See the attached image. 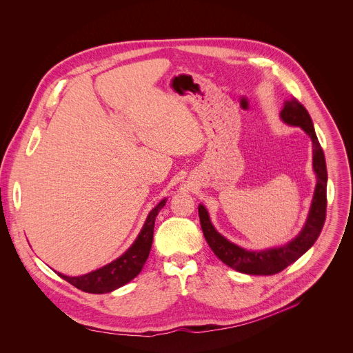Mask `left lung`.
<instances>
[{
    "label": "left lung",
    "mask_w": 353,
    "mask_h": 353,
    "mask_svg": "<svg viewBox=\"0 0 353 353\" xmlns=\"http://www.w3.org/2000/svg\"><path fill=\"white\" fill-rule=\"evenodd\" d=\"M279 117L288 125L300 127L310 137L313 143V170L317 177V184L306 223L299 234L283 245L264 250H247L222 236L212 225L207 208L203 204L198 205L201 228H203L205 240L215 256L228 267L248 275H274L283 271L288 265L303 256L316 243L325 221L327 166L312 117L305 106L296 99L286 100Z\"/></svg>",
    "instance_id": "1"
}]
</instances>
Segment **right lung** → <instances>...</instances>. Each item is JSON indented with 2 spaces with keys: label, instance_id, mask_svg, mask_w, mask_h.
<instances>
[{
  "label": "right lung",
  "instance_id": "right-lung-1",
  "mask_svg": "<svg viewBox=\"0 0 353 353\" xmlns=\"http://www.w3.org/2000/svg\"><path fill=\"white\" fill-rule=\"evenodd\" d=\"M166 199L168 198L162 199L161 203L149 212L135 241L119 259L106 264L102 268L94 270L85 275L68 276L56 271L59 276L88 293H109L132 281L141 272L145 261L148 260L154 240L155 219L159 211L165 207Z\"/></svg>",
  "mask_w": 353,
  "mask_h": 353
}]
</instances>
